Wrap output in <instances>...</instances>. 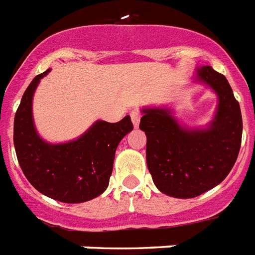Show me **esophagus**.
Masks as SVG:
<instances>
[{"label":"esophagus","instance_id":"34e87169","mask_svg":"<svg viewBox=\"0 0 255 255\" xmlns=\"http://www.w3.org/2000/svg\"><path fill=\"white\" fill-rule=\"evenodd\" d=\"M129 115H131V120H132V123H133V126H135V127H137V126H139V123H140L141 112L137 110H133V111H131V114Z\"/></svg>","mask_w":255,"mask_h":255}]
</instances>
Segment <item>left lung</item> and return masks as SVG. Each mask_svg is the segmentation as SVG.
I'll use <instances>...</instances> for the list:
<instances>
[{
  "mask_svg": "<svg viewBox=\"0 0 255 255\" xmlns=\"http://www.w3.org/2000/svg\"><path fill=\"white\" fill-rule=\"evenodd\" d=\"M219 97L207 129H184L168 110H143L139 128L147 136V166L155 186L174 198H194L219 184L236 164L242 115L229 81L210 65L198 71Z\"/></svg>",
  "mask_w": 255,
  "mask_h": 255,
  "instance_id": "left-lung-1",
  "label": "left lung"
}]
</instances>
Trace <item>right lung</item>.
I'll use <instances>...</instances> for the list:
<instances>
[{"instance_id":"right-lung-1","label":"right lung","mask_w":255,"mask_h":255,"mask_svg":"<svg viewBox=\"0 0 255 255\" xmlns=\"http://www.w3.org/2000/svg\"><path fill=\"white\" fill-rule=\"evenodd\" d=\"M48 72L33 79L15 112L13 140L19 167L46 197L64 203L91 201L108 187L116 148L133 129L131 118L118 123L99 120L77 140L48 144L37 135L32 119L33 93Z\"/></svg>"}]
</instances>
